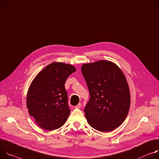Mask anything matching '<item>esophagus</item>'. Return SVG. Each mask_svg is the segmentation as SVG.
Listing matches in <instances>:
<instances>
[{
  "instance_id": "obj_1",
  "label": "esophagus",
  "mask_w": 159,
  "mask_h": 159,
  "mask_svg": "<svg viewBox=\"0 0 159 159\" xmlns=\"http://www.w3.org/2000/svg\"><path fill=\"white\" fill-rule=\"evenodd\" d=\"M81 107V103H79L77 105H76L75 108H76V109H80Z\"/></svg>"
}]
</instances>
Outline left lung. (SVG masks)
I'll list each match as a JSON object with an SVG mask.
<instances>
[{
  "instance_id": "8db88e82",
  "label": "left lung",
  "mask_w": 159,
  "mask_h": 159,
  "mask_svg": "<svg viewBox=\"0 0 159 159\" xmlns=\"http://www.w3.org/2000/svg\"><path fill=\"white\" fill-rule=\"evenodd\" d=\"M81 72L90 98L84 109L89 124L101 132H109L125 120L131 97L126 78L114 62L102 60L84 64Z\"/></svg>"
}]
</instances>
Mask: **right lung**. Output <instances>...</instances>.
<instances>
[{"instance_id": "obj_1", "label": "right lung", "mask_w": 159, "mask_h": 159, "mask_svg": "<svg viewBox=\"0 0 159 159\" xmlns=\"http://www.w3.org/2000/svg\"><path fill=\"white\" fill-rule=\"evenodd\" d=\"M76 70L71 64L53 62L41 70L31 82L26 105L30 116L41 128L55 130L67 120L70 111L64 84Z\"/></svg>"}]
</instances>
